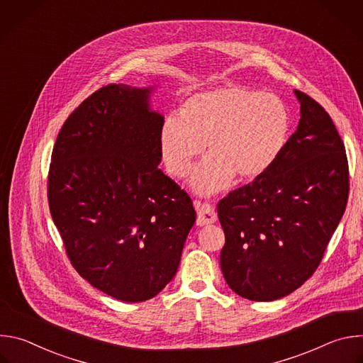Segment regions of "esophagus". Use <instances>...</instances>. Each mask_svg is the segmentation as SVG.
Here are the masks:
<instances>
[{"mask_svg": "<svg viewBox=\"0 0 363 363\" xmlns=\"http://www.w3.org/2000/svg\"><path fill=\"white\" fill-rule=\"evenodd\" d=\"M195 205V210L198 213V217H196V224L198 225H210V224H214L217 221V214H216V210L214 206L208 202H201V201H195L194 202Z\"/></svg>", "mask_w": 363, "mask_h": 363, "instance_id": "34e87169", "label": "esophagus"}]
</instances>
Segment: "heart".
Masks as SVG:
<instances>
[{
    "instance_id": "heart-1",
    "label": "heart",
    "mask_w": 363,
    "mask_h": 363,
    "mask_svg": "<svg viewBox=\"0 0 363 363\" xmlns=\"http://www.w3.org/2000/svg\"><path fill=\"white\" fill-rule=\"evenodd\" d=\"M290 128V111L277 94L224 84L189 96L181 115L165 119L160 146L169 174L182 178L205 142L210 155L194 171L191 185L211 195L234 175L248 181L264 174L283 152Z\"/></svg>"
}]
</instances>
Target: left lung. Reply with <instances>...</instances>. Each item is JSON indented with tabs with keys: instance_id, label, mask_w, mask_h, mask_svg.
<instances>
[{
	"instance_id": "1",
	"label": "left lung",
	"mask_w": 363,
	"mask_h": 363,
	"mask_svg": "<svg viewBox=\"0 0 363 363\" xmlns=\"http://www.w3.org/2000/svg\"><path fill=\"white\" fill-rule=\"evenodd\" d=\"M294 94L300 121L280 157L217 205L224 279L252 301L281 298L312 277L347 203L349 168L337 129L315 99Z\"/></svg>"
}]
</instances>
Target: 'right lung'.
I'll list each match as a JSON object with an SVG mask.
<instances>
[{"label":"right lung","mask_w":363,"mask_h":363,"mask_svg":"<svg viewBox=\"0 0 363 363\" xmlns=\"http://www.w3.org/2000/svg\"><path fill=\"white\" fill-rule=\"evenodd\" d=\"M153 87L108 84L62 126L51 153V217L76 272L97 290L136 303L177 274L196 214L158 165L164 116Z\"/></svg>","instance_id":"1"}]
</instances>
